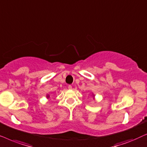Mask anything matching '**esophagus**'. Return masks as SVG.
I'll return each instance as SVG.
<instances>
[{
  "label": "esophagus",
  "mask_w": 147,
  "mask_h": 147,
  "mask_svg": "<svg viewBox=\"0 0 147 147\" xmlns=\"http://www.w3.org/2000/svg\"><path fill=\"white\" fill-rule=\"evenodd\" d=\"M68 89H72V87L71 85H68Z\"/></svg>",
  "instance_id": "34e87169"
}]
</instances>
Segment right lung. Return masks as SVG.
Here are the masks:
<instances>
[{"instance_id":"obj_1","label":"right lung","mask_w":147,"mask_h":147,"mask_svg":"<svg viewBox=\"0 0 147 147\" xmlns=\"http://www.w3.org/2000/svg\"><path fill=\"white\" fill-rule=\"evenodd\" d=\"M47 97H49V96H48H48H47Z\"/></svg>"}]
</instances>
